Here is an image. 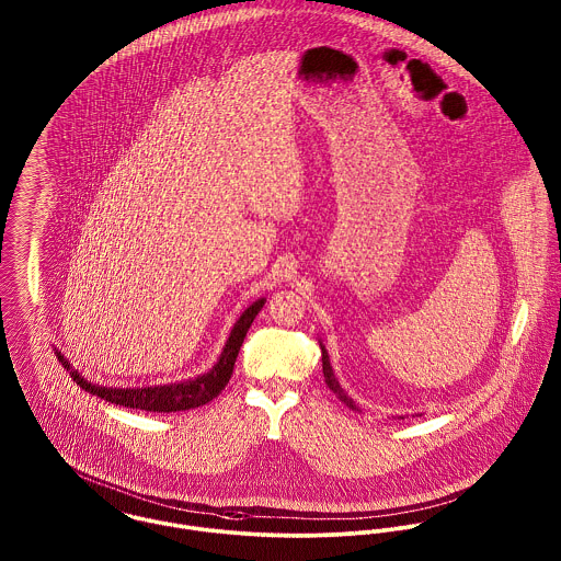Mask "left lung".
Returning <instances> with one entry per match:
<instances>
[{
  "instance_id": "1",
  "label": "left lung",
  "mask_w": 561,
  "mask_h": 561,
  "mask_svg": "<svg viewBox=\"0 0 561 561\" xmlns=\"http://www.w3.org/2000/svg\"><path fill=\"white\" fill-rule=\"evenodd\" d=\"M321 367H323V378H325V385H328V389L339 398V400L343 401L347 408H352V410H358L360 412V408L354 403L352 398H347V393L341 389V385H339V380H336V376H334V371H332V365H330V358H328V352H325V345L321 343ZM408 414H401L398 419H405ZM412 416H421V414H412Z\"/></svg>"
}]
</instances>
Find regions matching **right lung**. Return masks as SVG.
<instances>
[{
  "instance_id": "1",
  "label": "right lung",
  "mask_w": 561,
  "mask_h": 561,
  "mask_svg": "<svg viewBox=\"0 0 561 561\" xmlns=\"http://www.w3.org/2000/svg\"><path fill=\"white\" fill-rule=\"evenodd\" d=\"M265 298L254 300L243 313L240 320L233 323L231 334L220 352V358L216 360V365L207 371L201 374L196 378L183 380V382H174V385H158V387H142V389H114V387H101L94 382H88L81 376L78 369H73V365L65 358L62 352L56 350L58 360L65 365V369L71 374L73 382H78L83 391H88L90 396H96L101 400L112 401L116 405H125V408H136V410H147V412H179V410H190V408H198L207 401L214 400L220 396V391L229 385L233 367H236V358L240 354L243 336L250 328V323L259 316V311L263 309Z\"/></svg>"
}]
</instances>
